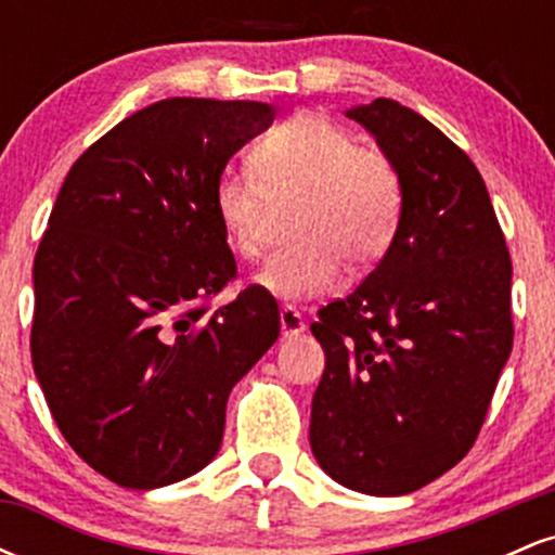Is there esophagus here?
Segmentation results:
<instances>
[{
	"label": "esophagus",
	"mask_w": 555,
	"mask_h": 555,
	"mask_svg": "<svg viewBox=\"0 0 555 555\" xmlns=\"http://www.w3.org/2000/svg\"><path fill=\"white\" fill-rule=\"evenodd\" d=\"M279 323H282V336L284 339H292V336L302 334L305 328V321L302 315L297 313V308H292V305H284L282 310H279Z\"/></svg>",
	"instance_id": "1"
}]
</instances>
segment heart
Returning a JSON list of instances; mask_svg holds the SVG:
<instances>
[{"label":"heart","instance_id":"1","mask_svg":"<svg viewBox=\"0 0 555 555\" xmlns=\"http://www.w3.org/2000/svg\"><path fill=\"white\" fill-rule=\"evenodd\" d=\"M250 175L224 171L214 182V216L229 250L258 256L269 203L299 197L289 245L266 258L256 284L279 299H313L341 284L344 266L365 271L391 247L404 211V184L384 151L318 114H297L271 130L247 158Z\"/></svg>","mask_w":555,"mask_h":555}]
</instances>
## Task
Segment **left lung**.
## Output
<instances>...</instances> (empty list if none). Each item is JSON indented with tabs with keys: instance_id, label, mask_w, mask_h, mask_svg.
Returning <instances> with one entry per match:
<instances>
[{
	"instance_id": "left-lung-1",
	"label": "left lung",
	"mask_w": 555,
	"mask_h": 555,
	"mask_svg": "<svg viewBox=\"0 0 555 555\" xmlns=\"http://www.w3.org/2000/svg\"><path fill=\"white\" fill-rule=\"evenodd\" d=\"M397 164L391 247L310 331L326 352L310 449L367 495L428 486L473 449L512 352V258L486 182L460 145L399 101L344 112Z\"/></svg>"
}]
</instances>
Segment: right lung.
<instances>
[{"instance_id":"right-lung-1","label":"right lung","mask_w":555,"mask_h":555,"mask_svg":"<svg viewBox=\"0 0 555 555\" xmlns=\"http://www.w3.org/2000/svg\"><path fill=\"white\" fill-rule=\"evenodd\" d=\"M273 117L263 101H156L95 140L56 195L34 263V371L65 441L117 486L201 473L234 384L279 339L266 292L201 305L237 273L214 182Z\"/></svg>"}]
</instances>
